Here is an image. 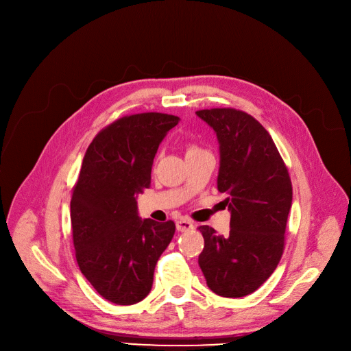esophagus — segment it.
I'll list each match as a JSON object with an SVG mask.
<instances>
[{"label":"esophagus","mask_w":351,"mask_h":351,"mask_svg":"<svg viewBox=\"0 0 351 351\" xmlns=\"http://www.w3.org/2000/svg\"><path fill=\"white\" fill-rule=\"evenodd\" d=\"M176 229H178V232H188V230L193 229V223L191 222V220L180 219L176 222Z\"/></svg>","instance_id":"esophagus-1"}]
</instances>
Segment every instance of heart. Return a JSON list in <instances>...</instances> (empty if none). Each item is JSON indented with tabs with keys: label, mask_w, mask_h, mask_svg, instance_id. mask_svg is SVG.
<instances>
[{
	"label": "heart",
	"mask_w": 351,
	"mask_h": 351,
	"mask_svg": "<svg viewBox=\"0 0 351 351\" xmlns=\"http://www.w3.org/2000/svg\"><path fill=\"white\" fill-rule=\"evenodd\" d=\"M197 151H200L197 146H195V145H188V147H186V155L193 154V152H197Z\"/></svg>",
	"instance_id": "1"
}]
</instances>
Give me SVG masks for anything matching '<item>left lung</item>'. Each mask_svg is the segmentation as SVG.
<instances>
[{
    "instance_id": "1",
    "label": "left lung",
    "mask_w": 351,
    "mask_h": 351,
    "mask_svg": "<svg viewBox=\"0 0 351 351\" xmlns=\"http://www.w3.org/2000/svg\"><path fill=\"white\" fill-rule=\"evenodd\" d=\"M213 128L220 145L217 189L232 213L229 234L204 225L199 266L212 291L222 298H245L278 267L286 242L291 208L287 166L266 129L234 108L196 110Z\"/></svg>"
}]
</instances>
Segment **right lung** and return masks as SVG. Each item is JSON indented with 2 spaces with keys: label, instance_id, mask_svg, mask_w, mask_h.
<instances>
[{
  "label": "right lung",
  "instance_id": "obj_1",
  "mask_svg": "<svg viewBox=\"0 0 351 351\" xmlns=\"http://www.w3.org/2000/svg\"><path fill=\"white\" fill-rule=\"evenodd\" d=\"M179 117L143 112L122 117L88 146L71 197L77 263L104 299L135 304L149 294L160 254L175 223L141 220L136 195L151 186L159 143Z\"/></svg>",
  "mask_w": 351,
  "mask_h": 351
}]
</instances>
